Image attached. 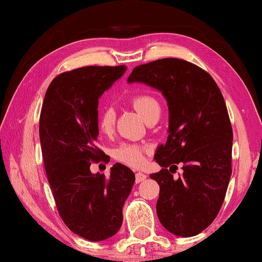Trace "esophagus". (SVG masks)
Here are the masks:
<instances>
[{
    "label": "esophagus",
    "instance_id": "1",
    "mask_svg": "<svg viewBox=\"0 0 262 262\" xmlns=\"http://www.w3.org/2000/svg\"><path fill=\"white\" fill-rule=\"evenodd\" d=\"M145 179H146V174L142 173V171H137V173H136V182H142L144 181Z\"/></svg>",
    "mask_w": 262,
    "mask_h": 262
}]
</instances>
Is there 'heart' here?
<instances>
[{"mask_svg":"<svg viewBox=\"0 0 262 262\" xmlns=\"http://www.w3.org/2000/svg\"><path fill=\"white\" fill-rule=\"evenodd\" d=\"M131 105L145 121H148L150 118L160 114L161 112L159 101L152 95L149 94L135 95L131 99ZM114 124H116V113H114L113 108H111V107L103 108L98 117V127L100 132L103 135H110L113 131ZM149 152L150 149L145 145L124 143V144H120L118 148L114 149L113 156L121 163L138 168L144 164L146 155Z\"/></svg>","mask_w":262,"mask_h":262,"instance_id":"b5f03b06","label":"heart"}]
</instances>
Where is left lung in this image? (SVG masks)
I'll use <instances>...</instances> for the list:
<instances>
[{
    "label": "left lung",
    "mask_w": 262,
    "mask_h": 262,
    "mask_svg": "<svg viewBox=\"0 0 262 262\" xmlns=\"http://www.w3.org/2000/svg\"><path fill=\"white\" fill-rule=\"evenodd\" d=\"M127 82L156 88L168 102L169 135L155 154L162 169L150 175L160 185L157 217L171 234L198 235L217 217L231 177L232 128L223 95L209 73L179 58L136 67ZM179 164L184 173L174 178Z\"/></svg>",
    "instance_id": "8db88e82"
}]
</instances>
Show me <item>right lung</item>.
<instances>
[{"mask_svg":"<svg viewBox=\"0 0 262 262\" xmlns=\"http://www.w3.org/2000/svg\"><path fill=\"white\" fill-rule=\"evenodd\" d=\"M126 67H83L50 83L39 119L42 161L58 213L71 231L89 241L117 234L135 174L121 163L111 174H92L103 154L96 146L99 98Z\"/></svg>","mask_w":262,"mask_h":262,"instance_id":"add662e5","label":"right lung"}]
</instances>
